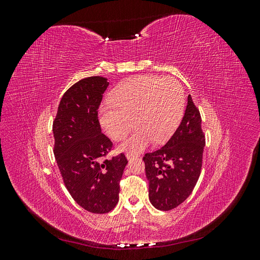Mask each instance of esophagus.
<instances>
[{
    "mask_svg": "<svg viewBox=\"0 0 260 260\" xmlns=\"http://www.w3.org/2000/svg\"><path fill=\"white\" fill-rule=\"evenodd\" d=\"M125 156H127V158H128L129 160H130V159H132L133 157H135V155H132V154H127Z\"/></svg>",
    "mask_w": 260,
    "mask_h": 260,
    "instance_id": "34e87169",
    "label": "esophagus"
}]
</instances>
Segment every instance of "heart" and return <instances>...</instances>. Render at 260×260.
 I'll return each instance as SVG.
<instances>
[{
	"instance_id": "obj_1",
	"label": "heart",
	"mask_w": 260,
	"mask_h": 260,
	"mask_svg": "<svg viewBox=\"0 0 260 260\" xmlns=\"http://www.w3.org/2000/svg\"><path fill=\"white\" fill-rule=\"evenodd\" d=\"M111 103L100 108L104 131L115 141L135 133L119 149L137 154L152 142L164 143L174 135L183 116L184 91L174 78L139 76L120 83L109 95Z\"/></svg>"
}]
</instances>
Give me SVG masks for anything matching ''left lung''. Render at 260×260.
I'll list each match as a JSON object with an SVG mask.
<instances>
[{"label":"left lung","instance_id":"obj_1","mask_svg":"<svg viewBox=\"0 0 260 260\" xmlns=\"http://www.w3.org/2000/svg\"><path fill=\"white\" fill-rule=\"evenodd\" d=\"M205 136L202 118L191 95L184 116L174 136L161 148L143 157L148 181V199L159 210L183 203L200 178Z\"/></svg>","mask_w":260,"mask_h":260}]
</instances>
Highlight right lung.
Returning a JSON list of instances; mask_svg holds the SVG:
<instances>
[{"label":"right lung","mask_w":260,"mask_h":260,"mask_svg":"<svg viewBox=\"0 0 260 260\" xmlns=\"http://www.w3.org/2000/svg\"><path fill=\"white\" fill-rule=\"evenodd\" d=\"M95 76L78 81L64 93L53 122L54 155L65 186L78 205L106 214L119 201L124 154L105 158L112 141L101 131L98 111L108 86Z\"/></svg>","instance_id":"obj_1"}]
</instances>
